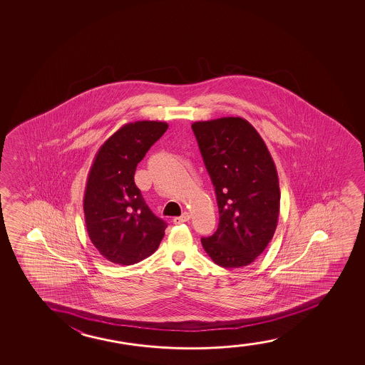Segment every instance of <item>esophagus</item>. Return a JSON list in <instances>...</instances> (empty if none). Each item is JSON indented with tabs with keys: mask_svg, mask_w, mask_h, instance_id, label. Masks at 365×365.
I'll list each match as a JSON object with an SVG mask.
<instances>
[{
	"mask_svg": "<svg viewBox=\"0 0 365 365\" xmlns=\"http://www.w3.org/2000/svg\"><path fill=\"white\" fill-rule=\"evenodd\" d=\"M190 218V213H183V215H180V217H175V220H173V223L175 225H180V223H185V222H188Z\"/></svg>",
	"mask_w": 365,
	"mask_h": 365,
	"instance_id": "34e87169",
	"label": "esophagus"
}]
</instances>
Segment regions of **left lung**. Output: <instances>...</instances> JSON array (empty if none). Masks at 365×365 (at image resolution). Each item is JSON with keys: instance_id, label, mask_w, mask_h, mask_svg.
Listing matches in <instances>:
<instances>
[{"instance_id": "obj_1", "label": "left lung", "mask_w": 365, "mask_h": 365, "mask_svg": "<svg viewBox=\"0 0 365 365\" xmlns=\"http://www.w3.org/2000/svg\"><path fill=\"white\" fill-rule=\"evenodd\" d=\"M215 185L220 225L202 238L205 253L227 269L242 268L264 252L279 217L274 160L255 127L240 117L192 125Z\"/></svg>"}]
</instances>
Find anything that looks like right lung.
Returning a JSON list of instances; mask_svg holds the SVG:
<instances>
[{"mask_svg":"<svg viewBox=\"0 0 365 365\" xmlns=\"http://www.w3.org/2000/svg\"><path fill=\"white\" fill-rule=\"evenodd\" d=\"M168 125L137 120L122 125L97 150L85 197L86 228L103 258L130 265L153 255L167 228L145 205L135 183L137 165Z\"/></svg>","mask_w":365,"mask_h":365,"instance_id":"right-lung-1","label":"right lung"}]
</instances>
